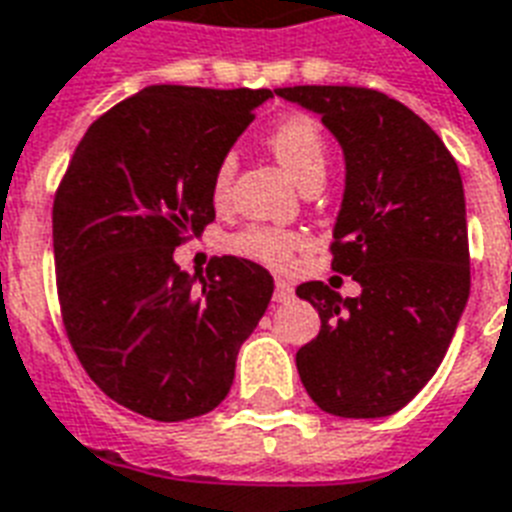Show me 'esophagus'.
Returning a JSON list of instances; mask_svg holds the SVG:
<instances>
[{
  "instance_id": "esophagus-1",
  "label": "esophagus",
  "mask_w": 512,
  "mask_h": 512,
  "mask_svg": "<svg viewBox=\"0 0 512 512\" xmlns=\"http://www.w3.org/2000/svg\"><path fill=\"white\" fill-rule=\"evenodd\" d=\"M293 299V285L285 283V280H277L275 283V301L285 304V301Z\"/></svg>"
}]
</instances>
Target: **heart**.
Wrapping results in <instances>:
<instances>
[{
  "instance_id": "heart-1",
  "label": "heart",
  "mask_w": 512,
  "mask_h": 512,
  "mask_svg": "<svg viewBox=\"0 0 512 512\" xmlns=\"http://www.w3.org/2000/svg\"><path fill=\"white\" fill-rule=\"evenodd\" d=\"M269 149L283 162V168L299 181L304 189L318 186L328 168V146L323 130L307 114H291L283 122H277L267 136ZM237 157L232 152L224 154L213 170V197L224 200L229 186L235 181ZM229 248L245 259L259 261L267 267H285L291 264L293 253L301 248V237L293 232L275 227H251L229 240Z\"/></svg>"
}]
</instances>
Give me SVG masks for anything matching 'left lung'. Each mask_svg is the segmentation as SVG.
Segmentation results:
<instances>
[{"label":"left lung","instance_id":"8db88e82","mask_svg":"<svg viewBox=\"0 0 512 512\" xmlns=\"http://www.w3.org/2000/svg\"><path fill=\"white\" fill-rule=\"evenodd\" d=\"M320 114L344 152L331 267L360 283L342 299L301 283L320 334L296 352L301 384L326 414L390 417L441 366L470 296L465 189L451 152L408 106L368 87H277Z\"/></svg>","mask_w":512,"mask_h":512}]
</instances>
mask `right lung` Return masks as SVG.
Here are the masks:
<instances>
[{"label": "right lung", "instance_id": "add662e5", "mask_svg": "<svg viewBox=\"0 0 512 512\" xmlns=\"http://www.w3.org/2000/svg\"><path fill=\"white\" fill-rule=\"evenodd\" d=\"M272 90L152 85L87 128L53 202L58 301L79 363L120 406L157 422L227 398L275 280L213 259L194 277L173 251L216 219L213 170Z\"/></svg>", "mask_w": 512, "mask_h": 512}]
</instances>
